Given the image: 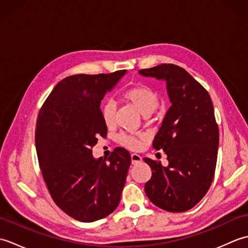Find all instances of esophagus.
<instances>
[{
	"label": "esophagus",
	"mask_w": 248,
	"mask_h": 248,
	"mask_svg": "<svg viewBox=\"0 0 248 248\" xmlns=\"http://www.w3.org/2000/svg\"><path fill=\"white\" fill-rule=\"evenodd\" d=\"M131 162H132V164H139V163L141 162V156L140 155H136V154H132L131 155Z\"/></svg>",
	"instance_id": "1"
}]
</instances>
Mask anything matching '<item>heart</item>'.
Returning <instances> with one entry per match:
<instances>
[{"mask_svg": "<svg viewBox=\"0 0 248 248\" xmlns=\"http://www.w3.org/2000/svg\"><path fill=\"white\" fill-rule=\"evenodd\" d=\"M124 99L140 110L143 116H149L159 107V96L149 87L135 86L124 93ZM101 114L104 124L108 127H113L116 117V103L113 100H108L101 107ZM119 143L129 149L138 150L141 147V140L131 134H120Z\"/></svg>", "mask_w": 248, "mask_h": 248, "instance_id": "heart-1", "label": "heart"}]
</instances>
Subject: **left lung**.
<instances>
[{
  "mask_svg": "<svg viewBox=\"0 0 248 248\" xmlns=\"http://www.w3.org/2000/svg\"><path fill=\"white\" fill-rule=\"evenodd\" d=\"M139 72L165 81L171 102L152 143L164 150L168 165L145 157L152 170L146 195L168 212L187 211L207 194L217 167L219 133L211 98L179 66L162 64Z\"/></svg>",
  "mask_w": 248,
  "mask_h": 248,
  "instance_id": "1",
  "label": "left lung"
}]
</instances>
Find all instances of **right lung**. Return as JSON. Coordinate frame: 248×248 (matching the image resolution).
Segmentation results:
<instances>
[{"label": "right lung", "mask_w": 248, "mask_h": 248, "mask_svg": "<svg viewBox=\"0 0 248 248\" xmlns=\"http://www.w3.org/2000/svg\"><path fill=\"white\" fill-rule=\"evenodd\" d=\"M127 70L75 75L62 80L37 118L35 143L39 167L52 199L66 214L91 223L119 204L131 156L115 148L108 159H94L93 147L107 136L100 104Z\"/></svg>", "instance_id": "1"}]
</instances>
